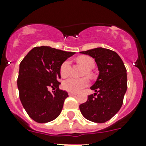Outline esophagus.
I'll return each mask as SVG.
<instances>
[{
	"instance_id": "obj_1",
	"label": "esophagus",
	"mask_w": 146,
	"mask_h": 146,
	"mask_svg": "<svg viewBox=\"0 0 146 146\" xmlns=\"http://www.w3.org/2000/svg\"><path fill=\"white\" fill-rule=\"evenodd\" d=\"M77 93H76V92H69V96H76Z\"/></svg>"
}]
</instances>
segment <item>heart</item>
<instances>
[{
  "instance_id": "obj_1",
  "label": "heart",
  "mask_w": 146,
  "mask_h": 146,
  "mask_svg": "<svg viewBox=\"0 0 146 146\" xmlns=\"http://www.w3.org/2000/svg\"><path fill=\"white\" fill-rule=\"evenodd\" d=\"M77 61L82 64L87 69V73L89 74L90 70H92L95 66L94 60L88 56H82L77 58ZM71 72V62L70 60H65L60 66V74L61 77H67ZM89 83V80L87 78H69L63 82V88L66 91L70 92H79L81 90L88 86Z\"/></svg>"
}]
</instances>
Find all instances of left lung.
<instances>
[{
	"label": "left lung",
	"instance_id": "left-lung-1",
	"mask_svg": "<svg viewBox=\"0 0 146 146\" xmlns=\"http://www.w3.org/2000/svg\"><path fill=\"white\" fill-rule=\"evenodd\" d=\"M95 59L99 70L96 83L91 87L96 93L88 96L80 110L86 119L95 123L111 120L122 106L127 89V69L120 56L103 48L82 51Z\"/></svg>",
	"mask_w": 146,
	"mask_h": 146
}]
</instances>
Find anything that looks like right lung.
Returning a JSON list of instances; mask_svg holds the SVG:
<instances>
[{"instance_id":"obj_1","label":"right lung","mask_w":146,"mask_h":146,"mask_svg":"<svg viewBox=\"0 0 146 146\" xmlns=\"http://www.w3.org/2000/svg\"><path fill=\"white\" fill-rule=\"evenodd\" d=\"M74 54L47 46L35 47L19 64L17 79L19 99L35 122H50L60 115L68 97L66 91L59 89L60 66Z\"/></svg>"}]
</instances>
